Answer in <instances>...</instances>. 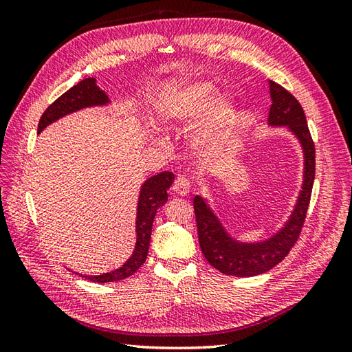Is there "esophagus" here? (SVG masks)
Wrapping results in <instances>:
<instances>
[{"label": "esophagus", "instance_id": "34e87169", "mask_svg": "<svg viewBox=\"0 0 352 352\" xmlns=\"http://www.w3.org/2000/svg\"><path fill=\"white\" fill-rule=\"evenodd\" d=\"M172 192L177 193L178 197H188L190 192V182L186 177H178L172 184Z\"/></svg>", "mask_w": 352, "mask_h": 352}]
</instances>
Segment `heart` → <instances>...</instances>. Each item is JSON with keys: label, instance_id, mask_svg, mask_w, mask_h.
<instances>
[{"label": "heart", "instance_id": "1", "mask_svg": "<svg viewBox=\"0 0 352 352\" xmlns=\"http://www.w3.org/2000/svg\"><path fill=\"white\" fill-rule=\"evenodd\" d=\"M206 80H184L166 89L154 102V115L164 129L188 126L199 117L189 134V146L199 157L222 151L236 126V104Z\"/></svg>", "mask_w": 352, "mask_h": 352}]
</instances>
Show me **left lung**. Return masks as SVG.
Masks as SVG:
<instances>
[{"mask_svg": "<svg viewBox=\"0 0 352 352\" xmlns=\"http://www.w3.org/2000/svg\"><path fill=\"white\" fill-rule=\"evenodd\" d=\"M267 85L272 101L267 125L286 126L287 131L300 142L304 157L302 184L294 210L284 226L276 233L256 242H243L231 236L208 201L201 195H195L193 208L197 216L201 251L208 263L226 275L254 276L265 274L287 256L301 233L315 182V144L311 140L301 104L275 81L269 80Z\"/></svg>", "mask_w": 352, "mask_h": 352, "instance_id": "8db88e82", "label": "left lung"}]
</instances>
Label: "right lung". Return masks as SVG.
<instances>
[{
	"label": "right lung",
	"mask_w": 352,
	"mask_h": 352,
	"mask_svg": "<svg viewBox=\"0 0 352 352\" xmlns=\"http://www.w3.org/2000/svg\"><path fill=\"white\" fill-rule=\"evenodd\" d=\"M111 101L107 94L101 91L96 86L95 78H85L78 85L71 87L68 92H65L60 98H57L51 106L43 111V115L37 125V133L47 129L52 122L58 119L71 115L74 111L83 110L87 107H102L109 106ZM174 174L172 172H160L151 178H148L144 184L140 186L139 199H138V213H136V245H134L133 254L125 263L113 269L110 272H104L101 275H83L86 280L94 283H111L121 281L129 278L138 269L145 263L149 248V241H151V228L155 218V213L160 207L166 204L168 201V189L174 183ZM77 274V272H76Z\"/></svg>",
	"instance_id": "add662e5"
}]
</instances>
